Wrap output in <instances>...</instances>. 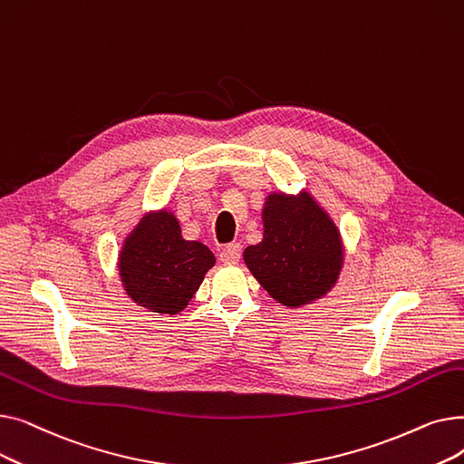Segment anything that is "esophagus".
Masks as SVG:
<instances>
[{"instance_id": "obj_1", "label": "esophagus", "mask_w": 464, "mask_h": 464, "mask_svg": "<svg viewBox=\"0 0 464 464\" xmlns=\"http://www.w3.org/2000/svg\"><path fill=\"white\" fill-rule=\"evenodd\" d=\"M240 245H237V242H231V245L224 246V250L219 252V261L226 263V265H235L238 263L240 259Z\"/></svg>"}]
</instances>
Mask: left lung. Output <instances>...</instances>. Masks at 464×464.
<instances>
[{
  "mask_svg": "<svg viewBox=\"0 0 464 464\" xmlns=\"http://www.w3.org/2000/svg\"><path fill=\"white\" fill-rule=\"evenodd\" d=\"M263 240L245 250L254 278L275 301L299 308L322 299L344 265L340 231L310 193H271L263 205Z\"/></svg>",
  "mask_w": 464,
  "mask_h": 464,
  "instance_id": "left-lung-1",
  "label": "left lung"
}]
</instances>
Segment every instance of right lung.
Returning <instances> with one entry per match:
<instances>
[{"instance_id":"add662e5","label":"right lung","mask_w":464,"mask_h":464,"mask_svg":"<svg viewBox=\"0 0 464 464\" xmlns=\"http://www.w3.org/2000/svg\"><path fill=\"white\" fill-rule=\"evenodd\" d=\"M216 263L199 240H186L173 212L160 210L140 218L118 256L126 294L149 312L179 314Z\"/></svg>"}]
</instances>
